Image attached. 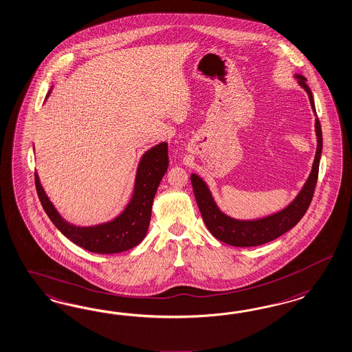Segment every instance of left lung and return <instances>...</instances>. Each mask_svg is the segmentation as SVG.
Segmentation results:
<instances>
[{"mask_svg": "<svg viewBox=\"0 0 352 352\" xmlns=\"http://www.w3.org/2000/svg\"><path fill=\"white\" fill-rule=\"evenodd\" d=\"M296 78L309 94L312 111L316 113L311 90L306 83L307 80L301 74H296ZM315 129L318 136V149L309 180L306 181L297 198L287 208L269 217L254 221H239L231 219L219 210L204 181L194 173L191 175V185L203 221L214 238L234 247H254L279 238L284 232L291 230L293 226L298 223L311 203L319 175V162L322 149V126L319 118H316L315 121Z\"/></svg>", "mask_w": 352, "mask_h": 352, "instance_id": "left-lung-1", "label": "left lung"}]
</instances>
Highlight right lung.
Returning a JSON list of instances; mask_svg holds the SVG:
<instances>
[{
    "label": "right lung",
    "instance_id": "add662e5",
    "mask_svg": "<svg viewBox=\"0 0 352 352\" xmlns=\"http://www.w3.org/2000/svg\"><path fill=\"white\" fill-rule=\"evenodd\" d=\"M167 168L168 149L167 144L162 142L141 158L133 195L126 210L116 220L91 228H78L64 221L42 189L37 173H34V184L43 210L68 239L87 251L111 254L131 250L145 238L151 222L153 199Z\"/></svg>",
    "mask_w": 352,
    "mask_h": 352
}]
</instances>
